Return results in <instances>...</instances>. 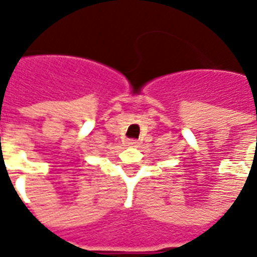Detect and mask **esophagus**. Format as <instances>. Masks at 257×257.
Here are the masks:
<instances>
[{
    "mask_svg": "<svg viewBox=\"0 0 257 257\" xmlns=\"http://www.w3.org/2000/svg\"><path fill=\"white\" fill-rule=\"evenodd\" d=\"M126 144H128L129 147H136V145H139V141H137V140H128V141H126Z\"/></svg>",
    "mask_w": 257,
    "mask_h": 257,
    "instance_id": "obj_1",
    "label": "esophagus"
}]
</instances>
